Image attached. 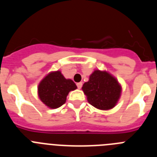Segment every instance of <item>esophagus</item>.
I'll return each mask as SVG.
<instances>
[{"mask_svg":"<svg viewBox=\"0 0 157 157\" xmlns=\"http://www.w3.org/2000/svg\"><path fill=\"white\" fill-rule=\"evenodd\" d=\"M76 85H77L78 89H81L82 86V82H78Z\"/></svg>","mask_w":157,"mask_h":157,"instance_id":"esophagus-1","label":"esophagus"}]
</instances>
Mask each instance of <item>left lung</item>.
<instances>
[{
	"mask_svg": "<svg viewBox=\"0 0 157 157\" xmlns=\"http://www.w3.org/2000/svg\"><path fill=\"white\" fill-rule=\"evenodd\" d=\"M82 90L91 105L101 110H109L116 105L120 98L121 87L111 75L98 70L83 84Z\"/></svg>",
	"mask_w": 157,
	"mask_h": 157,
	"instance_id": "obj_1",
	"label": "left lung"
}]
</instances>
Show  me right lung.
I'll list each match as a JSON object with an SVG mask.
<instances>
[{
	"instance_id": "obj_1",
	"label": "right lung",
	"mask_w": 157,
	"mask_h": 157,
	"mask_svg": "<svg viewBox=\"0 0 157 157\" xmlns=\"http://www.w3.org/2000/svg\"><path fill=\"white\" fill-rule=\"evenodd\" d=\"M76 88L75 83L66 79L60 71L52 72L40 82L38 95L45 105L56 109L65 103L68 93Z\"/></svg>"
}]
</instances>
